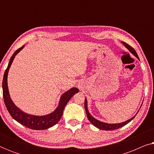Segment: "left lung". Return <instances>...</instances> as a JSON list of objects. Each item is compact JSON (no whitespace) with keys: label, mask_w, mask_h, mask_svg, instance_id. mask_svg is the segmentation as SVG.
Segmentation results:
<instances>
[{"label":"left lung","mask_w":154,"mask_h":154,"mask_svg":"<svg viewBox=\"0 0 154 154\" xmlns=\"http://www.w3.org/2000/svg\"><path fill=\"white\" fill-rule=\"evenodd\" d=\"M123 44L125 46L126 48H128V50H130V52H131V53L133 54L137 58L139 59V57L137 55V54L136 51L131 47V46L129 45L128 44H127L126 43H125V42H123ZM85 111H86V114H87V117H88V120H89V121H90V123H91L93 125L95 126V127L99 128V129L103 130H113L119 129V128L123 127V126H124V125H125L126 124H128V123H129V122L131 121L134 117H135V116H134L132 117V119H129L128 121L123 122V123H115V124L106 123H103V122H101L100 121H98V120L95 119L94 117H92V116L90 115V113H89V111H88V110L87 100H86V99L85 100Z\"/></svg>","instance_id":"obj_1"}]
</instances>
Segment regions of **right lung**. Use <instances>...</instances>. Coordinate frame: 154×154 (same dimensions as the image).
Here are the masks:
<instances>
[{
    "label": "right lung",
    "instance_id": "right-lung-1",
    "mask_svg": "<svg viewBox=\"0 0 154 154\" xmlns=\"http://www.w3.org/2000/svg\"><path fill=\"white\" fill-rule=\"evenodd\" d=\"M24 46V45H23L22 47L19 48L18 50H17L14 52V54H12L11 58H10L9 64H8V66L5 71V73H4L3 80V94L4 102H5L6 108H7L10 116L18 123L32 130H46L48 128L52 127L60 121L61 118H62L63 111H64V109L67 102L70 100V99L73 96V94L79 92V89L76 88H72L68 91L64 92L61 96L57 108L53 112L48 115L38 116L27 114V113L21 111L20 109L15 106V104H14L10 97L8 87V74L10 67L11 66L14 57H15L16 54L21 50H22Z\"/></svg>",
    "mask_w": 154,
    "mask_h": 154
}]
</instances>
